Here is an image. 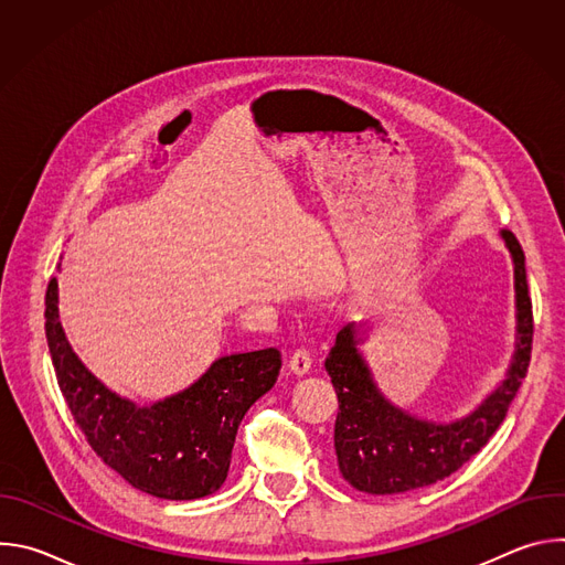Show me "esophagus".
<instances>
[{"label": "esophagus", "mask_w": 565, "mask_h": 565, "mask_svg": "<svg viewBox=\"0 0 565 565\" xmlns=\"http://www.w3.org/2000/svg\"><path fill=\"white\" fill-rule=\"evenodd\" d=\"M310 364H312V355H310V351L308 349H295L292 351V355H290V360H288V366H290V371L295 373V375H306L308 371H310Z\"/></svg>", "instance_id": "esophagus-1"}]
</instances>
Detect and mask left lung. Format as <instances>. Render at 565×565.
I'll use <instances>...</instances> for the list:
<instances>
[{
	"label": "left lung",
	"mask_w": 565,
	"mask_h": 565,
	"mask_svg": "<svg viewBox=\"0 0 565 565\" xmlns=\"http://www.w3.org/2000/svg\"><path fill=\"white\" fill-rule=\"evenodd\" d=\"M503 238L514 259L519 342L508 377L471 416L451 425H436L393 407L373 384L358 353V329L349 324L338 333L324 366L340 402L335 420L338 465L355 490L399 494L431 486L476 456L505 420L530 366L534 317L523 248L510 230H503Z\"/></svg>",
	"instance_id": "1"
}]
</instances>
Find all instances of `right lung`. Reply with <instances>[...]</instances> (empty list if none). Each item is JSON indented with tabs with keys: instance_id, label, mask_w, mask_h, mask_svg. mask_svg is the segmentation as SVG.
<instances>
[{
	"instance_id": "1",
	"label": "right lung",
	"mask_w": 565,
	"mask_h": 565,
	"mask_svg": "<svg viewBox=\"0 0 565 565\" xmlns=\"http://www.w3.org/2000/svg\"><path fill=\"white\" fill-rule=\"evenodd\" d=\"M44 317L66 407L105 465L131 488L168 501L203 499L223 486L241 420L277 382V349L225 355L190 388L138 407L98 382L71 351L57 319L55 277Z\"/></svg>"
}]
</instances>
